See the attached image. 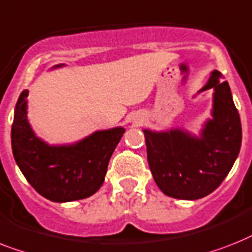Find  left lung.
<instances>
[{
	"label": "left lung",
	"instance_id": "obj_1",
	"mask_svg": "<svg viewBox=\"0 0 252 252\" xmlns=\"http://www.w3.org/2000/svg\"><path fill=\"white\" fill-rule=\"evenodd\" d=\"M214 89V119L202 136L180 129L144 130L147 161L159 189L176 199H200L224 181L241 150L242 126L230 88L214 71L202 91ZM200 91V92H202Z\"/></svg>",
	"mask_w": 252,
	"mask_h": 252
}]
</instances>
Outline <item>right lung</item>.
Here are the masks:
<instances>
[{"label": "right lung", "instance_id": "1", "mask_svg": "<svg viewBox=\"0 0 252 252\" xmlns=\"http://www.w3.org/2000/svg\"><path fill=\"white\" fill-rule=\"evenodd\" d=\"M27 95L28 91L19 95L11 126L14 158L27 181L42 197L59 203L93 195L105 181L124 128L95 132L69 146H49L28 124Z\"/></svg>", "mask_w": 252, "mask_h": 252}]
</instances>
